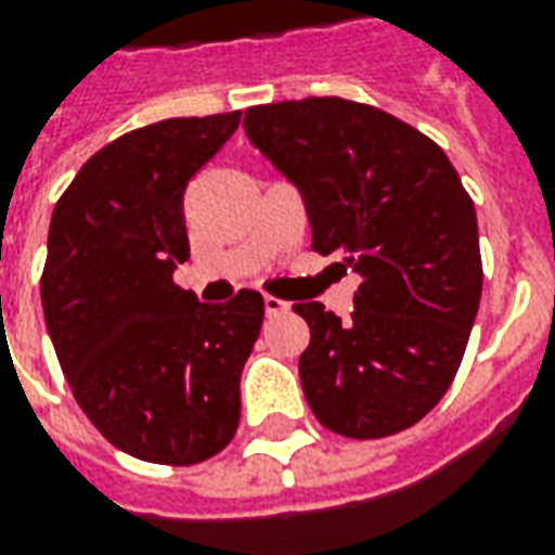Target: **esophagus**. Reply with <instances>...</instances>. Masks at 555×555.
Masks as SVG:
<instances>
[{
  "label": "esophagus",
  "instance_id": "esophagus-1",
  "mask_svg": "<svg viewBox=\"0 0 555 555\" xmlns=\"http://www.w3.org/2000/svg\"><path fill=\"white\" fill-rule=\"evenodd\" d=\"M264 312L267 318H276V314L288 312V302L279 300V297H264Z\"/></svg>",
  "mask_w": 555,
  "mask_h": 555
}]
</instances>
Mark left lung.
<instances>
[{
	"mask_svg": "<svg viewBox=\"0 0 555 555\" xmlns=\"http://www.w3.org/2000/svg\"><path fill=\"white\" fill-rule=\"evenodd\" d=\"M243 130L297 186L314 253L360 276L348 321L294 306L312 333L309 408L353 440L416 425L452 386L481 300L476 207L457 171L396 115L345 98L253 106Z\"/></svg>",
	"mask_w": 555,
	"mask_h": 555,
	"instance_id": "1",
	"label": "left lung"
}]
</instances>
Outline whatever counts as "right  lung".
<instances>
[{"instance_id":"1","label":"right lung","mask_w":555,"mask_h":555,"mask_svg":"<svg viewBox=\"0 0 555 555\" xmlns=\"http://www.w3.org/2000/svg\"><path fill=\"white\" fill-rule=\"evenodd\" d=\"M241 113L166 118L125 133L77 171L50 219L41 302L82 413L115 449L190 466L241 422V372L264 297L198 302L171 273L190 258L183 190Z\"/></svg>"}]
</instances>
